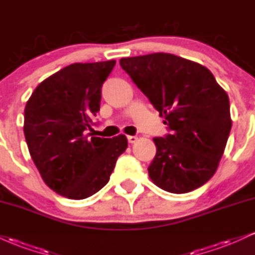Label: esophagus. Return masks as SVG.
Returning a JSON list of instances; mask_svg holds the SVG:
<instances>
[{
	"label": "esophagus",
	"instance_id": "obj_1",
	"mask_svg": "<svg viewBox=\"0 0 255 255\" xmlns=\"http://www.w3.org/2000/svg\"><path fill=\"white\" fill-rule=\"evenodd\" d=\"M127 139H128V142H129V144H134V142L137 140V137L135 135H128Z\"/></svg>",
	"mask_w": 255,
	"mask_h": 255
}]
</instances>
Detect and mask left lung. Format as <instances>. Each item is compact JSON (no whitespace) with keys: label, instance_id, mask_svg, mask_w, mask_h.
<instances>
[{"label":"left lung","instance_id":"obj_1","mask_svg":"<svg viewBox=\"0 0 255 255\" xmlns=\"http://www.w3.org/2000/svg\"><path fill=\"white\" fill-rule=\"evenodd\" d=\"M164 118L170 134L154 137L147 168L156 186L182 194L206 183L217 170L231 129L227 92L206 67L165 52L120 60Z\"/></svg>","mask_w":255,"mask_h":255}]
</instances>
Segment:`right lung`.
I'll return each mask as SVG.
<instances>
[{
    "label": "right lung",
    "instance_id": "right-lung-1",
    "mask_svg": "<svg viewBox=\"0 0 255 255\" xmlns=\"http://www.w3.org/2000/svg\"><path fill=\"white\" fill-rule=\"evenodd\" d=\"M115 63L69 64L38 85L26 103L28 151L46 186L62 197L81 200L101 191L128 146L124 134L110 139L87 133Z\"/></svg>",
    "mask_w": 255,
    "mask_h": 255
}]
</instances>
